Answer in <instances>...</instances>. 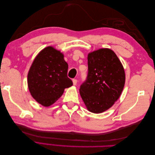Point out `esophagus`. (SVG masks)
Listing matches in <instances>:
<instances>
[{
	"label": "esophagus",
	"mask_w": 155,
	"mask_h": 155,
	"mask_svg": "<svg viewBox=\"0 0 155 155\" xmlns=\"http://www.w3.org/2000/svg\"><path fill=\"white\" fill-rule=\"evenodd\" d=\"M72 82H73V85H77V83H78V81H77V79H73L72 80Z\"/></svg>",
	"instance_id": "34e87169"
}]
</instances>
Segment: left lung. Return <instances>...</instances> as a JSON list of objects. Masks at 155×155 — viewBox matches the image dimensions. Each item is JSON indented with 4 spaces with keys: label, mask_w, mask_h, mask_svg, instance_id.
<instances>
[{
    "label": "left lung",
    "mask_w": 155,
    "mask_h": 155,
    "mask_svg": "<svg viewBox=\"0 0 155 155\" xmlns=\"http://www.w3.org/2000/svg\"><path fill=\"white\" fill-rule=\"evenodd\" d=\"M88 76L79 93L88 111L101 113L118 100L124 89L125 74L114 51L101 48L88 54Z\"/></svg>",
    "instance_id": "left-lung-1"
}]
</instances>
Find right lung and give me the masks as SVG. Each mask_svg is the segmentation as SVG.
I'll list each match as a JSON object with an SVG mask.
<instances>
[{"label": "right lung", "mask_w": 155, "mask_h": 155, "mask_svg": "<svg viewBox=\"0 0 155 155\" xmlns=\"http://www.w3.org/2000/svg\"><path fill=\"white\" fill-rule=\"evenodd\" d=\"M64 55L47 46L37 55L28 73V87L33 98L44 107L54 104L64 89L72 86Z\"/></svg>", "instance_id": "add662e5"}]
</instances>
